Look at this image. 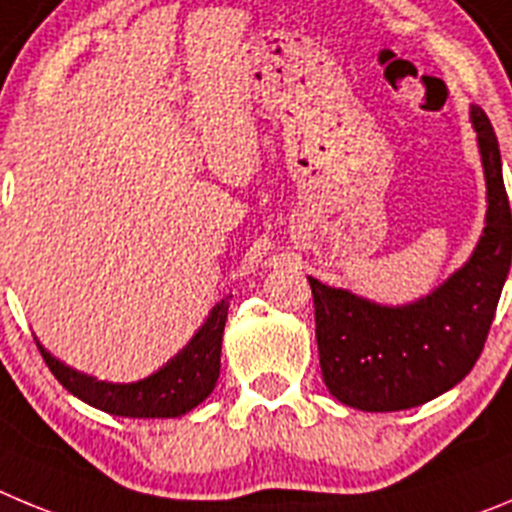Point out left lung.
I'll list each match as a JSON object with an SVG mask.
<instances>
[{"instance_id": "8db88e82", "label": "left lung", "mask_w": 512, "mask_h": 512, "mask_svg": "<svg viewBox=\"0 0 512 512\" xmlns=\"http://www.w3.org/2000/svg\"><path fill=\"white\" fill-rule=\"evenodd\" d=\"M487 181L485 232L472 257L434 293L380 306L308 278L326 388L359 411L416 408L462 382L480 359L512 260V214L503 160L480 107L469 112Z\"/></svg>"}]
</instances>
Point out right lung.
<instances>
[{
  "label": "right lung",
  "mask_w": 512,
  "mask_h": 512,
  "mask_svg": "<svg viewBox=\"0 0 512 512\" xmlns=\"http://www.w3.org/2000/svg\"><path fill=\"white\" fill-rule=\"evenodd\" d=\"M227 311L229 301L224 298L211 308L204 326L168 365L145 380L127 382V385L96 380V377L73 370L63 365L61 359H55L40 342L38 349L55 380L61 382L68 393L99 411L124 418H176L204 403L219 380Z\"/></svg>",
  "instance_id": "add662e5"
}]
</instances>
